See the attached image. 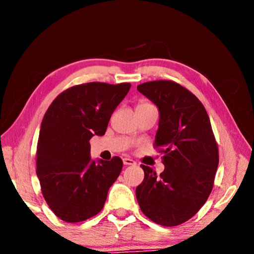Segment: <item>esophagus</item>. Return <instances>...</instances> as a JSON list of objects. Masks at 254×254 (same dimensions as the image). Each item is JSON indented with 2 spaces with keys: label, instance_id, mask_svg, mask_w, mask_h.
<instances>
[{
  "label": "esophagus",
  "instance_id": "1",
  "mask_svg": "<svg viewBox=\"0 0 254 254\" xmlns=\"http://www.w3.org/2000/svg\"><path fill=\"white\" fill-rule=\"evenodd\" d=\"M123 163L126 166H132V165H135V162L132 160V159H130V158H124L123 159Z\"/></svg>",
  "mask_w": 254,
  "mask_h": 254
}]
</instances>
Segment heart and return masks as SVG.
Wrapping results in <instances>:
<instances>
[{"mask_svg": "<svg viewBox=\"0 0 254 254\" xmlns=\"http://www.w3.org/2000/svg\"><path fill=\"white\" fill-rule=\"evenodd\" d=\"M149 105H151V104H150V103H148V102H140L139 104H137L136 107H140V106H149Z\"/></svg>", "mask_w": 254, "mask_h": 254, "instance_id": "heart-1", "label": "heart"}]
</instances>
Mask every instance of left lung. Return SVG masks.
<instances>
[{
    "mask_svg": "<svg viewBox=\"0 0 254 254\" xmlns=\"http://www.w3.org/2000/svg\"><path fill=\"white\" fill-rule=\"evenodd\" d=\"M137 91L159 110L154 147L163 154L160 175L141 166L144 179L136 187L145 216L162 226L188 221L207 200L218 166V150L204 105L171 80L148 81Z\"/></svg>",
    "mask_w": 254,
    "mask_h": 254,
    "instance_id": "obj_1",
    "label": "left lung"
}]
</instances>
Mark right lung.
I'll use <instances>...</instances> for the list:
<instances>
[{
	"label": "right lung",
	"mask_w": 254,
	"mask_h": 254,
	"mask_svg": "<svg viewBox=\"0 0 254 254\" xmlns=\"http://www.w3.org/2000/svg\"><path fill=\"white\" fill-rule=\"evenodd\" d=\"M130 83H87L55 98L41 122L37 176L42 195L60 220L77 223L100 213L123 162L92 160V136H102Z\"/></svg>",
	"instance_id": "obj_1"
}]
</instances>
